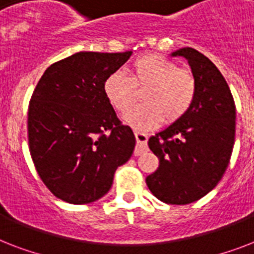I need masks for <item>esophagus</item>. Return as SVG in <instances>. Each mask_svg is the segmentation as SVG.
I'll list each match as a JSON object with an SVG mask.
<instances>
[{
  "label": "esophagus",
  "instance_id": "obj_1",
  "mask_svg": "<svg viewBox=\"0 0 254 254\" xmlns=\"http://www.w3.org/2000/svg\"><path fill=\"white\" fill-rule=\"evenodd\" d=\"M134 135H135V139H137V147H135L134 154L139 155V154H142L143 151L147 150V138H149V137H147L146 133L138 131V130L134 131Z\"/></svg>",
  "mask_w": 254,
  "mask_h": 254
}]
</instances>
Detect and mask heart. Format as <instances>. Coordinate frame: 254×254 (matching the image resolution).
Segmentation results:
<instances>
[{"instance_id": "obj_1", "label": "heart", "mask_w": 254, "mask_h": 254, "mask_svg": "<svg viewBox=\"0 0 254 254\" xmlns=\"http://www.w3.org/2000/svg\"><path fill=\"white\" fill-rule=\"evenodd\" d=\"M145 87L144 104L133 110L136 89ZM104 95L131 127L145 129L165 121L174 123L186 115L196 97V77L190 69L179 68L174 61L157 54L141 55L129 65V76L121 71L108 75Z\"/></svg>"}]
</instances>
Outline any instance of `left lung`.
I'll return each instance as SVG.
<instances>
[{
  "instance_id": "left-lung-1",
  "label": "left lung",
  "mask_w": 254,
  "mask_h": 254,
  "mask_svg": "<svg viewBox=\"0 0 254 254\" xmlns=\"http://www.w3.org/2000/svg\"><path fill=\"white\" fill-rule=\"evenodd\" d=\"M171 55L189 61L196 97L186 115L149 138L159 166L146 185L161 201L179 205L199 200L224 175L235 145L236 107L224 76L208 58L191 47Z\"/></svg>"
}]
</instances>
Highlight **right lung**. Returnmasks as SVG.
Segmentation results:
<instances>
[{"label":"right lung","instance_id":"add662e5","mask_svg":"<svg viewBox=\"0 0 254 254\" xmlns=\"http://www.w3.org/2000/svg\"><path fill=\"white\" fill-rule=\"evenodd\" d=\"M81 51L54 63L29 104L27 137L34 166L57 197L87 204L109 191L135 138L104 95V81L130 58Z\"/></svg>","mask_w":254,"mask_h":254}]
</instances>
